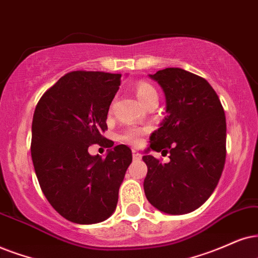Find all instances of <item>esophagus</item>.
Segmentation results:
<instances>
[{
    "mask_svg": "<svg viewBox=\"0 0 258 258\" xmlns=\"http://www.w3.org/2000/svg\"><path fill=\"white\" fill-rule=\"evenodd\" d=\"M132 156H133V159H140V158H142V153L137 151V150H132Z\"/></svg>",
    "mask_w": 258,
    "mask_h": 258,
    "instance_id": "obj_1",
    "label": "esophagus"
}]
</instances>
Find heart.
Segmentation results:
<instances>
[{"instance_id": "obj_1", "label": "heart", "mask_w": 258, "mask_h": 258, "mask_svg": "<svg viewBox=\"0 0 258 258\" xmlns=\"http://www.w3.org/2000/svg\"><path fill=\"white\" fill-rule=\"evenodd\" d=\"M136 94L140 102L145 105L148 101L153 96H157L156 89L151 84L145 82V81H140L136 84ZM148 132L146 128H140V127H130L123 131L120 135V140L126 144H130L132 146H139L143 143V138Z\"/></svg>"}]
</instances>
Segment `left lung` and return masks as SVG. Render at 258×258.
Returning <instances> with one entry per match:
<instances>
[{"mask_svg": "<svg viewBox=\"0 0 258 258\" xmlns=\"http://www.w3.org/2000/svg\"><path fill=\"white\" fill-rule=\"evenodd\" d=\"M167 99V118L150 137V149L170 153L162 164L151 155L144 191L150 204L169 214H185L205 204L216 189L226 158V119L205 78L180 68L150 75Z\"/></svg>", "mask_w": 258, "mask_h": 258, "instance_id": "1", "label": "left lung"}]
</instances>
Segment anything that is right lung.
<instances>
[{
    "label": "right lung",
    "mask_w": 258,
    "mask_h": 258,
    "mask_svg": "<svg viewBox=\"0 0 258 258\" xmlns=\"http://www.w3.org/2000/svg\"><path fill=\"white\" fill-rule=\"evenodd\" d=\"M120 83V74L71 71L35 107L31 143L35 174L51 206L73 223L106 220L118 204L131 149L118 145L101 158L90 156L88 148L113 146L102 133Z\"/></svg>",
    "instance_id": "obj_1"
}]
</instances>
